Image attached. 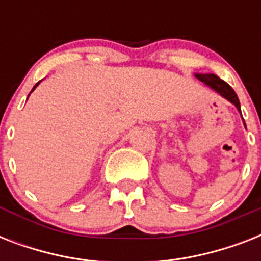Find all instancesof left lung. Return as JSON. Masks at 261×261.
<instances>
[{"instance_id": "left-lung-1", "label": "left lung", "mask_w": 261, "mask_h": 261, "mask_svg": "<svg viewBox=\"0 0 261 261\" xmlns=\"http://www.w3.org/2000/svg\"><path fill=\"white\" fill-rule=\"evenodd\" d=\"M195 77H196L199 81H202L204 85H207L208 88L215 90L217 93L221 94L222 97L229 100L231 104H234L236 108H237L240 114H241V107H240L239 97H237V94H236V92L229 84L225 83L223 80H221L218 75L215 74H200V73H195ZM244 124H245V123H244Z\"/></svg>"}]
</instances>
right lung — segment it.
Masks as SVG:
<instances>
[{
  "label": "right lung",
  "instance_id": "add662e5",
  "mask_svg": "<svg viewBox=\"0 0 261 261\" xmlns=\"http://www.w3.org/2000/svg\"><path fill=\"white\" fill-rule=\"evenodd\" d=\"M39 84H40V81H39V83H38V84H36V85H35V87H34V88H32V90H31V92H34V90H35V88H36V87H38V85H39ZM31 92H30V94H31Z\"/></svg>",
  "mask_w": 261,
  "mask_h": 261
}]
</instances>
